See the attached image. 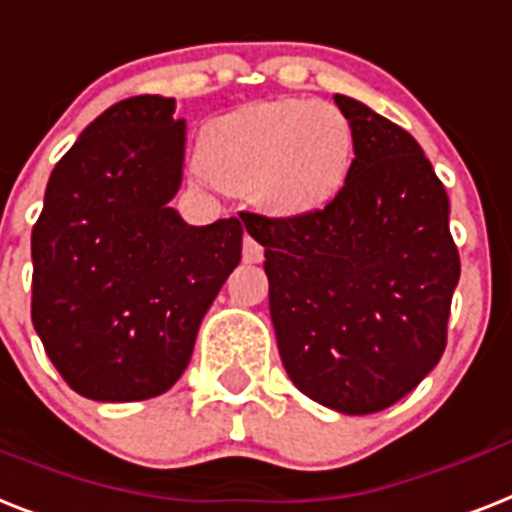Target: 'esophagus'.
Here are the masks:
<instances>
[{
  "label": "esophagus",
  "mask_w": 512,
  "mask_h": 512,
  "mask_svg": "<svg viewBox=\"0 0 512 512\" xmlns=\"http://www.w3.org/2000/svg\"><path fill=\"white\" fill-rule=\"evenodd\" d=\"M263 244L257 242L255 236L244 234V263H260L263 260Z\"/></svg>",
  "instance_id": "34e87169"
}]
</instances>
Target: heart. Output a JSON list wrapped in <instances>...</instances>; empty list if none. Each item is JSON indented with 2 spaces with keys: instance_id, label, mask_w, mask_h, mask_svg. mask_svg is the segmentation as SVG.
Wrapping results in <instances>:
<instances>
[{
  "instance_id": "heart-1",
  "label": "heart",
  "mask_w": 512,
  "mask_h": 512,
  "mask_svg": "<svg viewBox=\"0 0 512 512\" xmlns=\"http://www.w3.org/2000/svg\"><path fill=\"white\" fill-rule=\"evenodd\" d=\"M352 144L350 120L331 102L270 99L210 120L197 160L215 186L292 218L321 210L339 194Z\"/></svg>"
}]
</instances>
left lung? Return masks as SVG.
Segmentation results:
<instances>
[{"instance_id":"1","label":"left lung","mask_w":512,"mask_h":512,"mask_svg":"<svg viewBox=\"0 0 512 512\" xmlns=\"http://www.w3.org/2000/svg\"><path fill=\"white\" fill-rule=\"evenodd\" d=\"M355 160L331 202L292 218L247 213L265 247L270 318L286 373L347 415L413 392L447 347L460 278L450 199L418 141L336 94Z\"/></svg>"}]
</instances>
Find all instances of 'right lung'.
<instances>
[{"mask_svg": "<svg viewBox=\"0 0 512 512\" xmlns=\"http://www.w3.org/2000/svg\"><path fill=\"white\" fill-rule=\"evenodd\" d=\"M184 141L176 99H123L49 176L31 234V321L81 397L136 402L168 392L242 260L239 220L189 226L168 207Z\"/></svg>", "mask_w": 512, "mask_h": 512, "instance_id": "obj_1", "label": "right lung"}]
</instances>
